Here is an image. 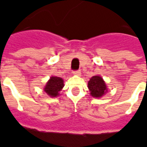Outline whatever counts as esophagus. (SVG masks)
I'll use <instances>...</instances> for the list:
<instances>
[{"label": "esophagus", "mask_w": 147, "mask_h": 147, "mask_svg": "<svg viewBox=\"0 0 147 147\" xmlns=\"http://www.w3.org/2000/svg\"><path fill=\"white\" fill-rule=\"evenodd\" d=\"M73 74L74 75H78V76H80V74H81V72H80V70H74V72H73Z\"/></svg>", "instance_id": "esophagus-1"}]
</instances>
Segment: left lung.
Listing matches in <instances>:
<instances>
[{"mask_svg": "<svg viewBox=\"0 0 147 147\" xmlns=\"http://www.w3.org/2000/svg\"><path fill=\"white\" fill-rule=\"evenodd\" d=\"M88 88L91 96L94 98H101L107 90L105 83L99 76H94L90 78L88 81Z\"/></svg>", "mask_w": 147, "mask_h": 147, "instance_id": "obj_1", "label": "left lung"}]
</instances>
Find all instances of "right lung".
<instances>
[{
    "instance_id": "right-lung-1",
    "label": "right lung",
    "mask_w": 147,
    "mask_h": 147,
    "mask_svg": "<svg viewBox=\"0 0 147 147\" xmlns=\"http://www.w3.org/2000/svg\"><path fill=\"white\" fill-rule=\"evenodd\" d=\"M63 88V80L58 77H52L50 78L44 90L46 93L50 97L55 98L59 95V91Z\"/></svg>"
}]
</instances>
